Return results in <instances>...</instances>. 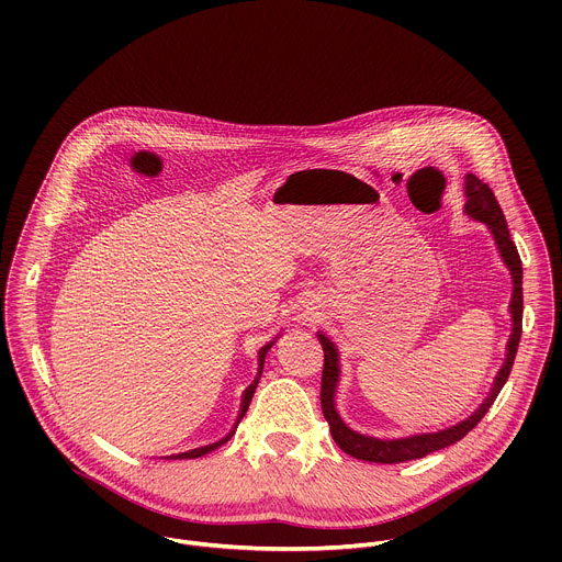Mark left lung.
Returning <instances> with one entry per match:
<instances>
[{
    "label": "left lung",
    "instance_id": "obj_1",
    "mask_svg": "<svg viewBox=\"0 0 562 562\" xmlns=\"http://www.w3.org/2000/svg\"><path fill=\"white\" fill-rule=\"evenodd\" d=\"M464 213L477 222L487 224V228L494 235V243L498 247V254L503 258V262L507 265L509 273H512V282H514V291H512V302H509V311H512V336L507 342V358L505 364L501 367L494 386L487 395V400L480 405L467 420L442 429V431H434V434H418V436H409V438H393V440H382V438H373V436H364L353 431L351 427L345 425V420L340 418V414L336 412V386H338V378H340V364H338V349L336 345L325 336L317 334L319 345H323L325 351V367H323V386H319V405H323V414L325 420L329 423V431L336 440V445L358 458V460H367V462H382V464H393V462H407V460H416V458H425L431 451L445 449L458 440H462L480 420L485 418V414L490 412V407L494 405V400L498 397L501 389L505 386L512 367H514V358L518 351V342H520V334H522V265H520V256L516 245L512 243L509 237V228L503 215V209L494 195V191L483 182L477 180L475 176L467 173L464 176Z\"/></svg>",
    "mask_w": 562,
    "mask_h": 562
}]
</instances>
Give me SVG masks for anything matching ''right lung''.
Instances as JSON below:
<instances>
[{"instance_id":"right-lung-1","label":"right lung","mask_w":562,"mask_h":562,"mask_svg":"<svg viewBox=\"0 0 562 562\" xmlns=\"http://www.w3.org/2000/svg\"><path fill=\"white\" fill-rule=\"evenodd\" d=\"M276 342V340H273ZM273 342H269V345H265L262 349H260V353H258V367H260V371H258V375H256V380L245 389V393H243V407H239V416H237V423L245 418V414H247V409H249V405H251V397H254V393H256V386H258V382H260V375H262V367H265V358H267V353H269V349L273 347ZM237 423H235V427L231 429V434L228 436H224L222 440H217V442H213V445H206V447H198V449H191V451H184V453H178V456H167V458H171V460H184V458H200V456H204V453H209V451H213V449H217V447H222L226 440H231V436L235 434V429H237Z\"/></svg>"}]
</instances>
